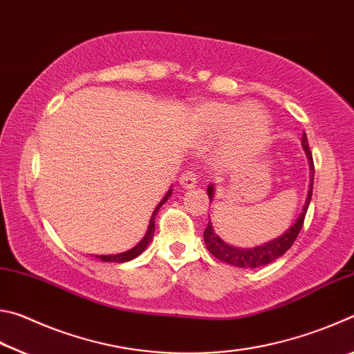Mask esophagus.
Here are the masks:
<instances>
[{
	"instance_id": "obj_1",
	"label": "esophagus",
	"mask_w": 354,
	"mask_h": 354,
	"mask_svg": "<svg viewBox=\"0 0 354 354\" xmlns=\"http://www.w3.org/2000/svg\"><path fill=\"white\" fill-rule=\"evenodd\" d=\"M196 183H198V181H196L195 173H192V171L183 173L181 178H179V184H181L183 189H192V187H195Z\"/></svg>"
}]
</instances>
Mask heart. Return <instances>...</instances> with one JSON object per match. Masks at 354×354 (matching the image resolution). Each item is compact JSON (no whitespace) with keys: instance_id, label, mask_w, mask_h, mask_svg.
Listing matches in <instances>:
<instances>
[{"instance_id":"obj_1","label":"heart","mask_w":354,"mask_h":354,"mask_svg":"<svg viewBox=\"0 0 354 354\" xmlns=\"http://www.w3.org/2000/svg\"><path fill=\"white\" fill-rule=\"evenodd\" d=\"M187 129L198 139H212L226 133L227 151L245 158L263 147L270 134V123L256 104L206 101L189 111Z\"/></svg>"}]
</instances>
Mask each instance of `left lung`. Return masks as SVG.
<instances>
[{"mask_svg":"<svg viewBox=\"0 0 354 354\" xmlns=\"http://www.w3.org/2000/svg\"><path fill=\"white\" fill-rule=\"evenodd\" d=\"M301 145H303L304 153H306V158L309 162L310 184H309L306 203H304L303 211L298 215L295 223H293L289 230L284 231V234H281L279 237L273 239V241H270V242L257 245V247H254V248H237V247H232V245H230V243H226L223 239H220L217 234H215L211 220H209V223L205 230V234L203 236H205L206 248L209 250V253H211L214 257H217L218 261L226 262V263H230V266H234V267L256 268V267L267 266V263L277 261L278 257L283 256L286 251L292 247V243L295 242V239L298 237L299 231H301V226H303L304 217H306L310 198H313V185H314V160H313V153H310V149H309L306 134H303ZM214 194H215L214 184L207 185L209 201H212Z\"/></svg>","mask_w":354,"mask_h":354,"instance_id":"obj_1","label":"left lung"}]
</instances>
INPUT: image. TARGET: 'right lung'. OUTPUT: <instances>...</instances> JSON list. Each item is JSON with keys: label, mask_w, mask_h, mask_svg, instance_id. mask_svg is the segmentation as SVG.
<instances>
[{"label": "right lung", "mask_w": 354, "mask_h": 354, "mask_svg": "<svg viewBox=\"0 0 354 354\" xmlns=\"http://www.w3.org/2000/svg\"><path fill=\"white\" fill-rule=\"evenodd\" d=\"M171 190H173V189H170L169 192H167L164 198L160 200V203H159L158 206H156L154 212H153V215H151V218H149V225H148L147 234L143 236L142 241H140L139 243H137L134 248H131V250L124 251V253H120V254H107V256L101 254V256H97L98 259H101L103 262H128V261H131V259H134V257H137L139 254H142L143 251L147 250V247L149 245V242H151V239H153V236H154V221H156V215H158V211L160 209V206H162L164 203H165L167 200H169V196L171 195Z\"/></svg>", "instance_id": "obj_1"}]
</instances>
